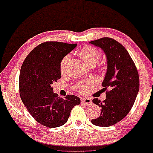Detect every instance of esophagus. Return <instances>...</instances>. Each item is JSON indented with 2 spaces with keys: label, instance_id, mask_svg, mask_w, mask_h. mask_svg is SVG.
Segmentation results:
<instances>
[{
  "label": "esophagus",
  "instance_id": "1",
  "mask_svg": "<svg viewBox=\"0 0 153 153\" xmlns=\"http://www.w3.org/2000/svg\"><path fill=\"white\" fill-rule=\"evenodd\" d=\"M81 102L83 104H86V105H90L92 103V100L90 98H83L81 99Z\"/></svg>",
  "mask_w": 153,
  "mask_h": 153
}]
</instances>
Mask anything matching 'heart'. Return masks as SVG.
<instances>
[{
  "label": "heart",
  "instance_id": "heart-1",
  "mask_svg": "<svg viewBox=\"0 0 153 153\" xmlns=\"http://www.w3.org/2000/svg\"><path fill=\"white\" fill-rule=\"evenodd\" d=\"M79 56L84 60V62L87 65H89V66H94L100 60V59L102 56V53H101L100 51L97 50V48H95V47H90V46H86V47H83L79 51ZM69 60H70V56L69 55H66L62 59L60 65V70L61 74H64L65 69H66V67H67ZM91 81L82 80L78 83H76L74 86V88L79 93H84V92H86V89L88 88L90 86H91Z\"/></svg>",
  "mask_w": 153,
  "mask_h": 153
}]
</instances>
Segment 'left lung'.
<instances>
[{
    "instance_id": "left-lung-1",
    "label": "left lung",
    "mask_w": 153,
    "mask_h": 153,
    "mask_svg": "<svg viewBox=\"0 0 153 153\" xmlns=\"http://www.w3.org/2000/svg\"><path fill=\"white\" fill-rule=\"evenodd\" d=\"M90 44L100 47L106 56L107 71L102 86L105 90L108 89L105 100H93L101 108V113L91 122L97 126H111L125 118L132 109L140 89L139 74L128 51L116 40L103 37Z\"/></svg>"
}]
</instances>
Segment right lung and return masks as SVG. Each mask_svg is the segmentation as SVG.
<instances>
[{"label":"right lung","mask_w":153,"mask_h":153,"mask_svg":"<svg viewBox=\"0 0 153 153\" xmlns=\"http://www.w3.org/2000/svg\"><path fill=\"white\" fill-rule=\"evenodd\" d=\"M77 44L47 41L36 46L24 60L19 76L21 100L36 122L49 128L67 123L70 112L80 99L67 95L64 99L53 93L52 84L61 78L62 59Z\"/></svg>","instance_id":"right-lung-1"}]
</instances>
